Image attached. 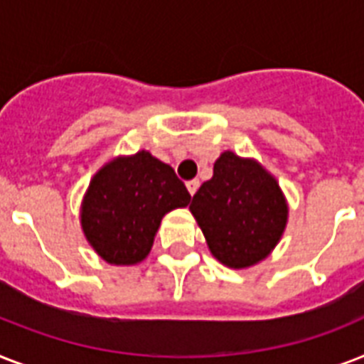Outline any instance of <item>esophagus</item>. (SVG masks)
<instances>
[{"instance_id":"esophagus-1","label":"esophagus","mask_w":364,"mask_h":364,"mask_svg":"<svg viewBox=\"0 0 364 364\" xmlns=\"http://www.w3.org/2000/svg\"><path fill=\"white\" fill-rule=\"evenodd\" d=\"M198 187H200L198 179H191V181L187 183V188H188V193H191V196H194V193L198 191Z\"/></svg>"}]
</instances>
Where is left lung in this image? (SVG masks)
<instances>
[{"label": "left lung", "mask_w": 364, "mask_h": 364, "mask_svg": "<svg viewBox=\"0 0 364 364\" xmlns=\"http://www.w3.org/2000/svg\"><path fill=\"white\" fill-rule=\"evenodd\" d=\"M191 211L217 260L245 268L268 257L287 223L276 179L253 160L223 153L213 177L193 196Z\"/></svg>", "instance_id": "8db88e82"}]
</instances>
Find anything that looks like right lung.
Listing matches in <instances>:
<instances>
[{
    "instance_id": "1",
    "label": "right lung",
    "mask_w": 364,
    "mask_h": 364,
    "mask_svg": "<svg viewBox=\"0 0 364 364\" xmlns=\"http://www.w3.org/2000/svg\"><path fill=\"white\" fill-rule=\"evenodd\" d=\"M188 202L191 194L173 168L139 151L94 176L82 200V230L104 260L136 264L153 247L162 217Z\"/></svg>"
}]
</instances>
